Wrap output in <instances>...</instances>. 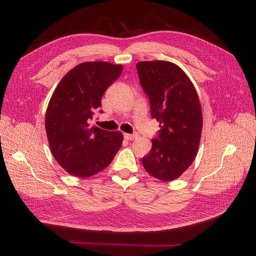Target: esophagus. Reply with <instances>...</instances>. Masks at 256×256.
Segmentation results:
<instances>
[{
  "mask_svg": "<svg viewBox=\"0 0 256 256\" xmlns=\"http://www.w3.org/2000/svg\"><path fill=\"white\" fill-rule=\"evenodd\" d=\"M124 138H126V140H129V141H132L134 140V138H136V134H124Z\"/></svg>",
  "mask_w": 256,
  "mask_h": 256,
  "instance_id": "esophagus-1",
  "label": "esophagus"
}]
</instances>
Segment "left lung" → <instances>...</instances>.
I'll return each mask as SVG.
<instances>
[{
  "label": "left lung",
  "mask_w": 256,
  "mask_h": 256,
  "mask_svg": "<svg viewBox=\"0 0 256 256\" xmlns=\"http://www.w3.org/2000/svg\"><path fill=\"white\" fill-rule=\"evenodd\" d=\"M136 69L150 98L152 118L161 128L143 166L157 180L171 182L187 171L198 150L203 114L198 92L187 74L172 62H138Z\"/></svg>",
  "instance_id": "8db88e82"
}]
</instances>
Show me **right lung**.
<instances>
[{
  "mask_svg": "<svg viewBox=\"0 0 256 256\" xmlns=\"http://www.w3.org/2000/svg\"><path fill=\"white\" fill-rule=\"evenodd\" d=\"M122 65L85 62L69 70L54 90L46 111L44 127L51 152L72 176L86 178L102 171L120 148V131L90 126L102 108L104 92L118 78Z\"/></svg>",
  "mask_w": 256,
  "mask_h": 256,
  "instance_id": "add662e5",
  "label": "right lung"
}]
</instances>
